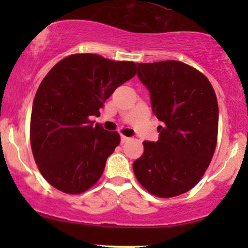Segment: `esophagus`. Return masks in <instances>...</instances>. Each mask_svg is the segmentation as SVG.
<instances>
[{
	"instance_id": "34e87169",
	"label": "esophagus",
	"mask_w": 248,
	"mask_h": 248,
	"mask_svg": "<svg viewBox=\"0 0 248 248\" xmlns=\"http://www.w3.org/2000/svg\"><path fill=\"white\" fill-rule=\"evenodd\" d=\"M129 140H130V139L127 138V136L121 135V142H122V143H124V142H127V141H129Z\"/></svg>"
}]
</instances>
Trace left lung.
<instances>
[{
	"label": "left lung",
	"mask_w": 248,
	"mask_h": 248,
	"mask_svg": "<svg viewBox=\"0 0 248 248\" xmlns=\"http://www.w3.org/2000/svg\"><path fill=\"white\" fill-rule=\"evenodd\" d=\"M138 76L149 90L153 113L162 126L157 141L143 142L134 173L152 195L176 197L201 181L212 160L218 138L217 96L209 79L186 62H140Z\"/></svg>",
	"instance_id": "1"
}]
</instances>
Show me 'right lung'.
Wrapping results in <instances>:
<instances>
[{
  "instance_id": "obj_1",
  "label": "right lung",
  "mask_w": 248,
  "mask_h": 248,
  "mask_svg": "<svg viewBox=\"0 0 248 248\" xmlns=\"http://www.w3.org/2000/svg\"><path fill=\"white\" fill-rule=\"evenodd\" d=\"M134 62L75 53L58 62L37 90L30 144L42 176L59 191L78 195L92 187L120 143L118 132L93 124L91 116L120 85L136 75Z\"/></svg>"
}]
</instances>
